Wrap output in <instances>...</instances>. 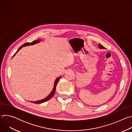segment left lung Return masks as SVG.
I'll return each mask as SVG.
<instances>
[{
  "mask_svg": "<svg viewBox=\"0 0 132 132\" xmlns=\"http://www.w3.org/2000/svg\"><path fill=\"white\" fill-rule=\"evenodd\" d=\"M98 46H99V47L100 48H103V49H104V48H105V47H104L103 45H102L101 44H100V43L99 44V45H98Z\"/></svg>",
  "mask_w": 132,
  "mask_h": 132,
  "instance_id": "obj_1",
  "label": "left lung"
}]
</instances>
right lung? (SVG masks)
I'll return each instance as SVG.
<instances>
[{"instance_id":"1","label":"right lung","mask_w":132,"mask_h":132,"mask_svg":"<svg viewBox=\"0 0 132 132\" xmlns=\"http://www.w3.org/2000/svg\"><path fill=\"white\" fill-rule=\"evenodd\" d=\"M40 40H36V41H33V42H31V43H29V42H27V43H24V44H23L21 46H20V47H19V48L18 50H17V51L16 52V53L13 55V56L15 55V54L19 51L22 47H23V46H28V45H33V44H36V43H39L40 42ZM60 77H59L58 78H57L56 79V80L55 81V82H54V88H53V90L52 91V92H51V93L50 94V95L46 97V98H45V99H43V100H39V101H34V102H32V103H35V104H40V103H43V102H46V101H48V100H50L51 98H52L53 97V96H54V93H55V90H56V85H57V83H58V82H59V81L60 80Z\"/></svg>"}]
</instances>
